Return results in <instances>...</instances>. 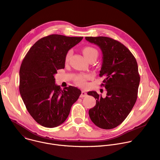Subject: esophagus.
I'll list each match as a JSON object with an SVG mask.
<instances>
[{"label": "esophagus", "instance_id": "34e87169", "mask_svg": "<svg viewBox=\"0 0 160 160\" xmlns=\"http://www.w3.org/2000/svg\"><path fill=\"white\" fill-rule=\"evenodd\" d=\"M87 96V93L85 92V91H82V93H81V94H80V98H84V97H85Z\"/></svg>", "mask_w": 160, "mask_h": 160}]
</instances>
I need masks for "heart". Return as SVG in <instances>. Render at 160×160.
Masks as SVG:
<instances>
[{"label":"heart","instance_id":"obj_1","mask_svg":"<svg viewBox=\"0 0 160 160\" xmlns=\"http://www.w3.org/2000/svg\"><path fill=\"white\" fill-rule=\"evenodd\" d=\"M83 53L87 59H89V58L92 57H94V56L98 57V51L95 48L90 47H87L84 48L83 50ZM71 55V51L70 50L68 52V53L66 55V58H65L66 62L68 61ZM87 79H88V75H78L75 78V82L77 85L83 86L85 84V81Z\"/></svg>","mask_w":160,"mask_h":160}]
</instances>
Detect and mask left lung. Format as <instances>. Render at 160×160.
<instances>
[{
  "mask_svg": "<svg viewBox=\"0 0 160 160\" xmlns=\"http://www.w3.org/2000/svg\"><path fill=\"white\" fill-rule=\"evenodd\" d=\"M85 39L100 48L103 61L99 76L106 77L101 83L107 91L105 98L96 91L88 92L96 100L89 110V117L98 127L112 129L124 121L135 104L140 83L138 64L132 52L118 41L104 36Z\"/></svg>",
  "mask_w": 160,
  "mask_h": 160,
  "instance_id": "8db88e82",
  "label": "left lung"
}]
</instances>
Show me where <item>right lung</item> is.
Wrapping results in <instances>:
<instances>
[{"instance_id": "add662e5", "label": "right lung", "mask_w": 160, "mask_h": 160, "mask_svg": "<svg viewBox=\"0 0 160 160\" xmlns=\"http://www.w3.org/2000/svg\"><path fill=\"white\" fill-rule=\"evenodd\" d=\"M83 37L52 34L39 39L28 50L20 69V93L32 118L40 125L55 128L68 118L81 91L69 86L62 90L54 75L65 67L68 51Z\"/></svg>"}]
</instances>
